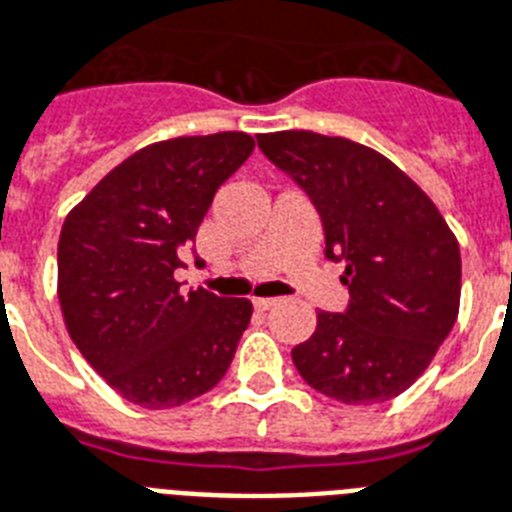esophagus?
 Returning <instances> with one entry per match:
<instances>
[{"instance_id": "34e87169", "label": "esophagus", "mask_w": 512, "mask_h": 512, "mask_svg": "<svg viewBox=\"0 0 512 512\" xmlns=\"http://www.w3.org/2000/svg\"><path fill=\"white\" fill-rule=\"evenodd\" d=\"M252 305H255L257 310H270V307L278 305V299H273V297H257V299H252Z\"/></svg>"}]
</instances>
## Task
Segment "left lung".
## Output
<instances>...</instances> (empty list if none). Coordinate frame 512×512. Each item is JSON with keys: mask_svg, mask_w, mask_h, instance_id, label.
Listing matches in <instances>:
<instances>
[{"mask_svg": "<svg viewBox=\"0 0 512 512\" xmlns=\"http://www.w3.org/2000/svg\"><path fill=\"white\" fill-rule=\"evenodd\" d=\"M321 215L326 257L344 263L350 305L318 313L292 350L299 376L344 405L402 394L434 360L460 307V247L426 191L376 149L313 131L260 134Z\"/></svg>", "mask_w": 512, "mask_h": 512, "instance_id": "8db88e82", "label": "left lung"}]
</instances>
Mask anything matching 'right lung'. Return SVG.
<instances>
[{"label": "right lung", "instance_id": "1", "mask_svg": "<svg viewBox=\"0 0 512 512\" xmlns=\"http://www.w3.org/2000/svg\"><path fill=\"white\" fill-rule=\"evenodd\" d=\"M242 131L178 136L112 168L62 223L57 297L70 339L134 405L162 410L226 376L252 318L244 297L184 294V268L215 191L252 155ZM194 265H202L194 257Z\"/></svg>", "mask_w": 512, "mask_h": 512}]
</instances>
